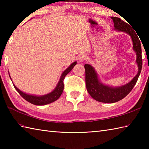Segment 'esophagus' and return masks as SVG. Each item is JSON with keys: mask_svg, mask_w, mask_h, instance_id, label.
<instances>
[{"mask_svg": "<svg viewBox=\"0 0 149 149\" xmlns=\"http://www.w3.org/2000/svg\"><path fill=\"white\" fill-rule=\"evenodd\" d=\"M86 58V56L84 55V54H81L77 57V61L79 63H81L82 62H83L85 59Z\"/></svg>", "mask_w": 149, "mask_h": 149, "instance_id": "34e87169", "label": "esophagus"}]
</instances>
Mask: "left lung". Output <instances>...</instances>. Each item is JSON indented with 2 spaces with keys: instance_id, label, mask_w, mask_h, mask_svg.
<instances>
[{
  "instance_id": "1",
  "label": "left lung",
  "mask_w": 149,
  "mask_h": 149,
  "mask_svg": "<svg viewBox=\"0 0 149 149\" xmlns=\"http://www.w3.org/2000/svg\"><path fill=\"white\" fill-rule=\"evenodd\" d=\"M111 18L113 21L115 29L125 32L131 36L133 44L132 48L136 54V63L138 67V72L136 75L129 83L119 87H111L101 83L98 78L97 72L92 66L88 64L85 65V81L88 92L95 100L104 103L118 102L127 96L136 83L142 68L141 43L137 34L133 29H131L128 24L123 22L120 18Z\"/></svg>"
}]
</instances>
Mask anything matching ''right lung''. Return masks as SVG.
Here are the masks:
<instances>
[{"mask_svg": "<svg viewBox=\"0 0 149 149\" xmlns=\"http://www.w3.org/2000/svg\"><path fill=\"white\" fill-rule=\"evenodd\" d=\"M76 64H77L76 61L72 63V64L70 65L69 67L68 68H66L65 70L63 72V74L61 75V77H60V79L58 82V84H57L56 87L55 88V89L52 92H50L47 95H42V96H36V95H29V94L25 93L23 92V91H20L18 88L16 87V86L14 84H13V86L16 89V90H17L19 93V94H20L25 100L28 101L29 102L37 106L46 105V104L54 102V101L58 100L59 98V97L61 96V95L63 93V89H64L63 80H64L66 75L72 70V68L74 67V66ZM10 79H11V77H10Z\"/></svg>", "mask_w": 149, "mask_h": 149, "instance_id": "obj_1", "label": "right lung"}]
</instances>
